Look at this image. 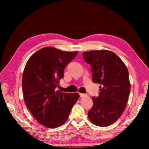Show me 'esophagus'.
Segmentation results:
<instances>
[{
    "mask_svg": "<svg viewBox=\"0 0 149 149\" xmlns=\"http://www.w3.org/2000/svg\"><path fill=\"white\" fill-rule=\"evenodd\" d=\"M80 95V97H87L88 95L87 94H85V93H79Z\"/></svg>",
    "mask_w": 149,
    "mask_h": 149,
    "instance_id": "esophagus-1",
    "label": "esophagus"
}]
</instances>
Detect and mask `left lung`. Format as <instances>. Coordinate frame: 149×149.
Listing matches in <instances>:
<instances>
[{
    "instance_id": "obj_1",
    "label": "left lung",
    "mask_w": 149,
    "mask_h": 149,
    "mask_svg": "<svg viewBox=\"0 0 149 149\" xmlns=\"http://www.w3.org/2000/svg\"><path fill=\"white\" fill-rule=\"evenodd\" d=\"M83 55L91 67L92 81L100 84L99 95L92 97L88 118L95 125L106 127L120 118L127 105L131 90L128 70L109 50H91Z\"/></svg>"
}]
</instances>
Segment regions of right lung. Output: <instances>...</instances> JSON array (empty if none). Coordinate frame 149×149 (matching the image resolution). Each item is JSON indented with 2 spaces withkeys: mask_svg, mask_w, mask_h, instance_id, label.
I'll return each mask as SVG.
<instances>
[{
  "mask_svg": "<svg viewBox=\"0 0 149 149\" xmlns=\"http://www.w3.org/2000/svg\"><path fill=\"white\" fill-rule=\"evenodd\" d=\"M77 52L61 51L52 47L38 50L30 57L22 75L24 102L40 124L56 128L64 123L79 97L77 93L57 90L64 69Z\"/></svg>",
  "mask_w": 149,
  "mask_h": 149,
  "instance_id": "1",
  "label": "right lung"
}]
</instances>
